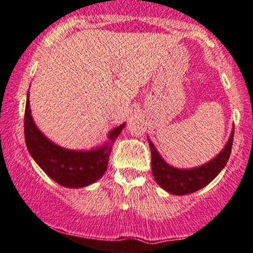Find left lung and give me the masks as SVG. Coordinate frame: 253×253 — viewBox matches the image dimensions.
Listing matches in <instances>:
<instances>
[{
	"label": "left lung",
	"mask_w": 253,
	"mask_h": 253,
	"mask_svg": "<svg viewBox=\"0 0 253 253\" xmlns=\"http://www.w3.org/2000/svg\"><path fill=\"white\" fill-rule=\"evenodd\" d=\"M233 139L234 129L231 130L228 142L214 158L205 165L189 169L176 168L168 165L160 155L153 142L148 139L151 150V166H152V174L156 183L167 192L178 196L199 191L200 189L210 184L225 167L230 157Z\"/></svg>",
	"instance_id": "1"
}]
</instances>
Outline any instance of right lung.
Instances as JSON below:
<instances>
[{
    "instance_id": "1",
    "label": "right lung",
    "mask_w": 253,
    "mask_h": 253,
    "mask_svg": "<svg viewBox=\"0 0 253 253\" xmlns=\"http://www.w3.org/2000/svg\"><path fill=\"white\" fill-rule=\"evenodd\" d=\"M126 123L108 132V141L91 150H69L47 139L36 126L31 116L29 92L24 116L25 144L33 160L46 174L62 186L79 189L96 183L107 170L112 146Z\"/></svg>"
}]
</instances>
